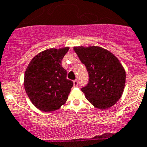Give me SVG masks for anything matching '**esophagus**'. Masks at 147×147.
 I'll list each match as a JSON object with an SVG mask.
<instances>
[{"instance_id":"34e87169","label":"esophagus","mask_w":147,"mask_h":147,"mask_svg":"<svg viewBox=\"0 0 147 147\" xmlns=\"http://www.w3.org/2000/svg\"><path fill=\"white\" fill-rule=\"evenodd\" d=\"M74 87H77L78 86V82H77V80H74Z\"/></svg>"}]
</instances>
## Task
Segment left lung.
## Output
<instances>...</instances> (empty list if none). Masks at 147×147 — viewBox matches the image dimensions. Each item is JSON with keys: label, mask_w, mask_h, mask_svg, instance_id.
I'll use <instances>...</instances> for the list:
<instances>
[{"label": "left lung", "mask_w": 147, "mask_h": 147, "mask_svg": "<svg viewBox=\"0 0 147 147\" xmlns=\"http://www.w3.org/2000/svg\"><path fill=\"white\" fill-rule=\"evenodd\" d=\"M74 50L89 76L87 86L81 88L87 100L101 110L113 106L122 97L125 84V71L119 59L100 47L81 46Z\"/></svg>", "instance_id": "1"}]
</instances>
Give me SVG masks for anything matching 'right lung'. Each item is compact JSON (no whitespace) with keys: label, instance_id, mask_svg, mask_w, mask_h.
Instances as JSON below:
<instances>
[{"label":"right lung","instance_id":"1","mask_svg":"<svg viewBox=\"0 0 147 147\" xmlns=\"http://www.w3.org/2000/svg\"><path fill=\"white\" fill-rule=\"evenodd\" d=\"M69 47L49 49L35 55L25 72L24 86L31 103L40 110H58L67 100L73 82L67 79L61 60Z\"/></svg>","mask_w":147,"mask_h":147}]
</instances>
